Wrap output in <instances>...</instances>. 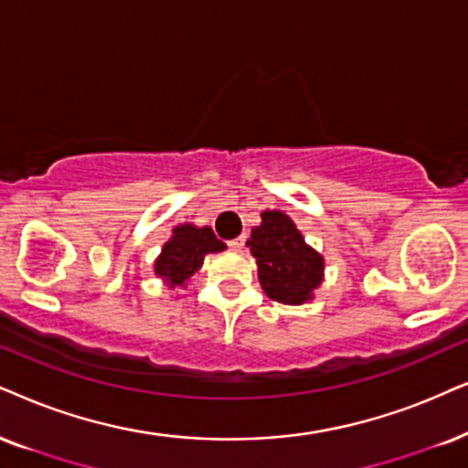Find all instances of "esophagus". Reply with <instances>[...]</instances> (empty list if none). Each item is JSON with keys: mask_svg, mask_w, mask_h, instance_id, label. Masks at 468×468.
<instances>
[{"mask_svg": "<svg viewBox=\"0 0 468 468\" xmlns=\"http://www.w3.org/2000/svg\"><path fill=\"white\" fill-rule=\"evenodd\" d=\"M244 244H246V238H238V239H230L229 241V248H230V250L239 252L241 248H244Z\"/></svg>", "mask_w": 468, "mask_h": 468, "instance_id": "obj_1", "label": "esophagus"}]
</instances>
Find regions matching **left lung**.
I'll return each mask as SVG.
<instances>
[{
	"mask_svg": "<svg viewBox=\"0 0 468 468\" xmlns=\"http://www.w3.org/2000/svg\"><path fill=\"white\" fill-rule=\"evenodd\" d=\"M261 227H254L246 246L257 259L259 281L271 300L282 304H303L322 282L324 259L295 229L282 211H265Z\"/></svg>",
	"mask_w": 468,
	"mask_h": 468,
	"instance_id": "1",
	"label": "left lung"
}]
</instances>
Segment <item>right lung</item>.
<instances>
[{"instance_id": "add662e5", "label": "right lung", "mask_w": 468, "mask_h": 468, "mask_svg": "<svg viewBox=\"0 0 468 468\" xmlns=\"http://www.w3.org/2000/svg\"><path fill=\"white\" fill-rule=\"evenodd\" d=\"M224 248V241L218 239L209 227L197 229L192 224H181L175 229L173 239L162 248L155 271L170 287L183 285L194 271L200 270L205 254L220 252Z\"/></svg>"}]
</instances>
